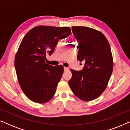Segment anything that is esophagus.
<instances>
[{"label": "esophagus", "mask_w": 130, "mask_h": 130, "mask_svg": "<svg viewBox=\"0 0 130 130\" xmlns=\"http://www.w3.org/2000/svg\"><path fill=\"white\" fill-rule=\"evenodd\" d=\"M64 72H67V71H69V69L68 67H64Z\"/></svg>", "instance_id": "esophagus-1"}]
</instances>
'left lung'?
Masks as SVG:
<instances>
[{
	"label": "left lung",
	"mask_w": 130,
	"mask_h": 130,
	"mask_svg": "<svg viewBox=\"0 0 130 130\" xmlns=\"http://www.w3.org/2000/svg\"><path fill=\"white\" fill-rule=\"evenodd\" d=\"M79 45L77 59L84 62L82 71L71 69L69 81L73 93L81 100L90 101L98 98L107 87L113 63L108 41L101 32L86 26H72Z\"/></svg>",
	"instance_id": "obj_1"
}]
</instances>
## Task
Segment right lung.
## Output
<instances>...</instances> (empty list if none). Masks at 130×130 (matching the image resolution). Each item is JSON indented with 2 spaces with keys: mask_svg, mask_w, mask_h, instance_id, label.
Listing matches in <instances>:
<instances>
[{
  "mask_svg": "<svg viewBox=\"0 0 130 130\" xmlns=\"http://www.w3.org/2000/svg\"><path fill=\"white\" fill-rule=\"evenodd\" d=\"M71 34L70 28L40 25L31 29L21 41L15 57L18 80L30 100L44 104L53 98L64 72L62 65L46 63L60 40Z\"/></svg>",
  "mask_w": 130,
  "mask_h": 130,
  "instance_id": "1",
  "label": "right lung"
}]
</instances>
